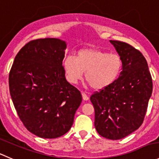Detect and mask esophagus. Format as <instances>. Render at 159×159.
I'll return each mask as SVG.
<instances>
[{"mask_svg": "<svg viewBox=\"0 0 159 159\" xmlns=\"http://www.w3.org/2000/svg\"><path fill=\"white\" fill-rule=\"evenodd\" d=\"M82 97H83V100H89V97H88V96L86 95L85 93H82Z\"/></svg>", "mask_w": 159, "mask_h": 159, "instance_id": "1", "label": "esophagus"}]
</instances>
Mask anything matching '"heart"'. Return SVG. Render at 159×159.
Listing matches in <instances>:
<instances>
[{
	"instance_id": "b5f03b06",
	"label": "heart",
	"mask_w": 159,
	"mask_h": 159,
	"mask_svg": "<svg viewBox=\"0 0 159 159\" xmlns=\"http://www.w3.org/2000/svg\"><path fill=\"white\" fill-rule=\"evenodd\" d=\"M122 65L119 55L95 48H83L76 52V57L68 56L63 59V68L70 83H77L85 72V80L96 90L112 84L120 75Z\"/></svg>"
}]
</instances>
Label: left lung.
Instances as JSON below:
<instances>
[{
    "label": "left lung",
    "instance_id": "8db88e82",
    "mask_svg": "<svg viewBox=\"0 0 159 159\" xmlns=\"http://www.w3.org/2000/svg\"><path fill=\"white\" fill-rule=\"evenodd\" d=\"M122 59L120 76L107 87L90 97L98 134L111 140L125 138L142 125L152 93L147 61L131 45L110 41Z\"/></svg>",
    "mask_w": 159,
    "mask_h": 159
}]
</instances>
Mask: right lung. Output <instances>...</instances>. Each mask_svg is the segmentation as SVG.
<instances>
[{
    "mask_svg": "<svg viewBox=\"0 0 159 159\" xmlns=\"http://www.w3.org/2000/svg\"><path fill=\"white\" fill-rule=\"evenodd\" d=\"M66 43L46 38L30 41L15 56L9 73L14 106L25 127L42 138L68 132L82 95L65 77Z\"/></svg>",
    "mask_w": 159,
    "mask_h": 159,
    "instance_id": "1",
    "label": "right lung"
}]
</instances>
